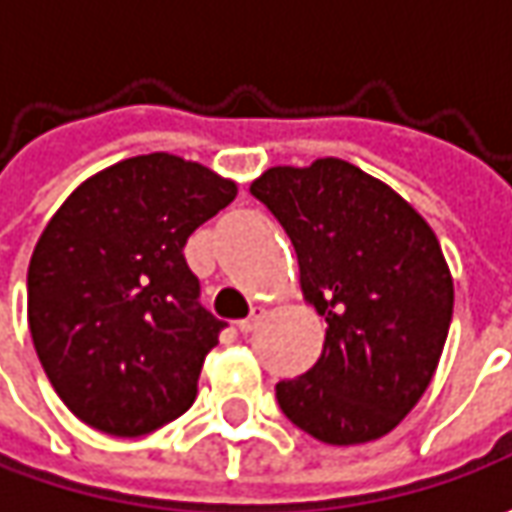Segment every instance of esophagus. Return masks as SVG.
<instances>
[{
  "mask_svg": "<svg viewBox=\"0 0 512 512\" xmlns=\"http://www.w3.org/2000/svg\"><path fill=\"white\" fill-rule=\"evenodd\" d=\"M262 319H265V307H253V310H250V316L239 322V330L247 336V333H253L256 327L262 325Z\"/></svg>",
  "mask_w": 512,
  "mask_h": 512,
  "instance_id": "1",
  "label": "esophagus"
}]
</instances>
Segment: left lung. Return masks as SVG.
<instances>
[{"mask_svg":"<svg viewBox=\"0 0 512 512\" xmlns=\"http://www.w3.org/2000/svg\"><path fill=\"white\" fill-rule=\"evenodd\" d=\"M250 193L293 242L305 302L325 316L319 362L276 384L290 422L325 444L387 436L442 359L453 276L402 196L344 159L270 168Z\"/></svg>","mask_w":512,"mask_h":512,"instance_id":"obj_1","label":"left lung"}]
</instances>
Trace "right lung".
I'll return each instance as SVG.
<instances>
[{
    "label": "right lung",
    "mask_w": 512,
    "mask_h": 512,
    "mask_svg": "<svg viewBox=\"0 0 512 512\" xmlns=\"http://www.w3.org/2000/svg\"><path fill=\"white\" fill-rule=\"evenodd\" d=\"M236 182L173 153L99 170L53 213L28 267L36 356L68 410L108 436L182 416L225 322L199 305L187 236Z\"/></svg>",
    "instance_id": "right-lung-1"
}]
</instances>
